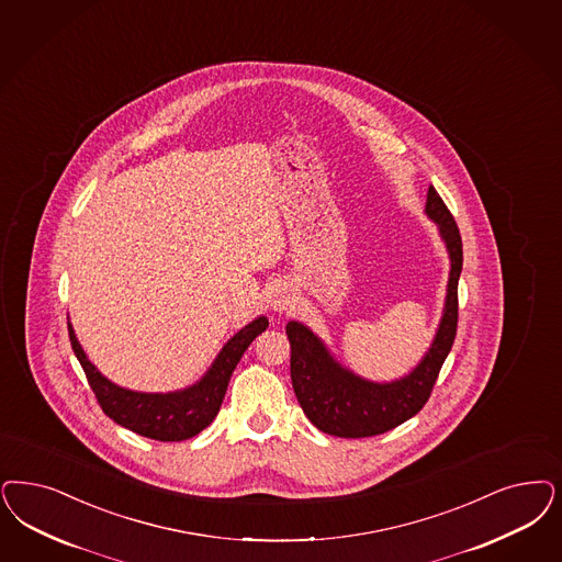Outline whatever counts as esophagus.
<instances>
[{"instance_id": "1", "label": "esophagus", "mask_w": 562, "mask_h": 562, "mask_svg": "<svg viewBox=\"0 0 562 562\" xmlns=\"http://www.w3.org/2000/svg\"><path fill=\"white\" fill-rule=\"evenodd\" d=\"M270 307L276 315H284L294 307V292L289 284H276L271 289Z\"/></svg>"}]
</instances>
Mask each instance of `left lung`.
<instances>
[{
    "mask_svg": "<svg viewBox=\"0 0 562 562\" xmlns=\"http://www.w3.org/2000/svg\"><path fill=\"white\" fill-rule=\"evenodd\" d=\"M427 220L438 228L448 252L445 307L431 345L419 363L405 375L375 382L336 359L328 345L305 324L291 319V378L299 405L311 424L338 438H368L384 434L417 415L429 398L440 368L457 336V289L463 270V243L454 217L434 187L427 189Z\"/></svg>",
    "mask_w": 562,
    "mask_h": 562,
    "instance_id": "obj_1",
    "label": "left lung"
}]
</instances>
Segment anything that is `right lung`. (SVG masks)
<instances>
[{"label": "right lung", "instance_id": "right-lung-1", "mask_svg": "<svg viewBox=\"0 0 562 562\" xmlns=\"http://www.w3.org/2000/svg\"><path fill=\"white\" fill-rule=\"evenodd\" d=\"M268 317L257 315L247 326L238 329L220 349L207 371L189 386L170 392H140L117 386L105 378L87 357L78 342L77 331L68 322L70 345L78 363L85 369L87 380L98 396L103 413L117 426L126 427L138 436L159 442L189 440L212 424L222 407L226 387L234 368L252 340L268 328Z\"/></svg>", "mask_w": 562, "mask_h": 562}]
</instances>
